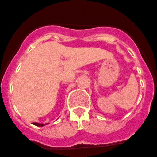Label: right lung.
<instances>
[{
    "label": "right lung",
    "mask_w": 157,
    "mask_h": 157,
    "mask_svg": "<svg viewBox=\"0 0 157 157\" xmlns=\"http://www.w3.org/2000/svg\"><path fill=\"white\" fill-rule=\"evenodd\" d=\"M33 125H36V126H39V127H42L44 126V125H49V123H45V124H43V123H38V122H33L32 123Z\"/></svg>",
    "instance_id": "add662e5"
}]
</instances>
